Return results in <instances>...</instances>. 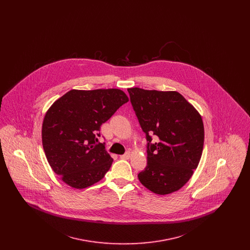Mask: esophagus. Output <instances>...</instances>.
Masks as SVG:
<instances>
[{
    "label": "esophagus",
    "mask_w": 250,
    "mask_h": 250,
    "mask_svg": "<svg viewBox=\"0 0 250 250\" xmlns=\"http://www.w3.org/2000/svg\"><path fill=\"white\" fill-rule=\"evenodd\" d=\"M130 152H127V153H125V155H121L120 157H121L122 159H129V158H130Z\"/></svg>",
    "instance_id": "1"
}]
</instances>
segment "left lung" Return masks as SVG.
<instances>
[{"mask_svg":"<svg viewBox=\"0 0 250 250\" xmlns=\"http://www.w3.org/2000/svg\"><path fill=\"white\" fill-rule=\"evenodd\" d=\"M147 139V166L138 178L149 190L167 195L182 188L200 163L204 143L202 116L176 91L127 89ZM152 134L158 142L150 143Z\"/></svg>","mask_w":250,"mask_h":250,"instance_id":"left-lung-1","label":"left lung"}]
</instances>
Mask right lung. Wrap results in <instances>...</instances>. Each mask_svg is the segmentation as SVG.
I'll list each match as a JSON object with an SVG mask.
<instances>
[{
    "label": "right lung",
    "mask_w": 250,
    "mask_h": 250,
    "mask_svg": "<svg viewBox=\"0 0 250 250\" xmlns=\"http://www.w3.org/2000/svg\"><path fill=\"white\" fill-rule=\"evenodd\" d=\"M128 97L119 89L71 90L46 112L42 144L48 164L73 188L91 187L105 176L112 157L98 142L102 124Z\"/></svg>",
    "instance_id": "right-lung-1"
}]
</instances>
